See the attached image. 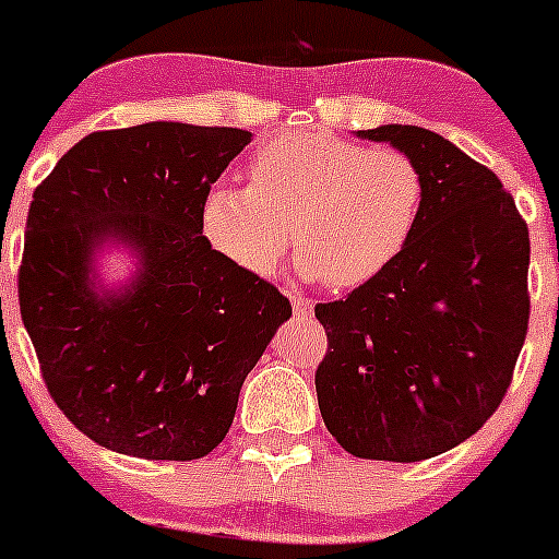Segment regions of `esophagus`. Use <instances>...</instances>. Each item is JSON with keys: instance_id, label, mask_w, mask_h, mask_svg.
<instances>
[{"instance_id": "esophagus-1", "label": "esophagus", "mask_w": 559, "mask_h": 559, "mask_svg": "<svg viewBox=\"0 0 559 559\" xmlns=\"http://www.w3.org/2000/svg\"><path fill=\"white\" fill-rule=\"evenodd\" d=\"M290 307H294V312L296 316H301V318H310L312 312H316V305H312L310 299H305V296H290Z\"/></svg>"}]
</instances>
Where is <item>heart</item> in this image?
Wrapping results in <instances>:
<instances>
[{
  "mask_svg": "<svg viewBox=\"0 0 559 559\" xmlns=\"http://www.w3.org/2000/svg\"><path fill=\"white\" fill-rule=\"evenodd\" d=\"M423 203V169L408 153L332 131H288L254 147L249 183L216 180L205 189L200 230L254 276L280 265L294 236L299 269L348 290L401 258Z\"/></svg>",
  "mask_w": 559,
  "mask_h": 559,
  "instance_id": "heart-1",
  "label": "heart"
}]
</instances>
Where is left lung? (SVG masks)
Returning a JSON list of instances; mask_svg holds the SVG:
<instances>
[{
  "label": "left lung",
  "instance_id": "left-lung-1",
  "mask_svg": "<svg viewBox=\"0 0 559 559\" xmlns=\"http://www.w3.org/2000/svg\"><path fill=\"white\" fill-rule=\"evenodd\" d=\"M423 169L425 203L401 258L316 307L329 348L316 370L329 433L356 459H433L486 425L530 323V233L488 167L417 126H379Z\"/></svg>",
  "mask_w": 559,
  "mask_h": 559
}]
</instances>
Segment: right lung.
<instances>
[{
    "label": "right lung",
    "mask_w": 559,
    "mask_h": 559,
    "mask_svg": "<svg viewBox=\"0 0 559 559\" xmlns=\"http://www.w3.org/2000/svg\"><path fill=\"white\" fill-rule=\"evenodd\" d=\"M241 129L145 123L95 131L32 194L21 321L57 408L115 453L194 461L230 430L238 392L290 301L222 258L200 230ZM126 242L141 271L94 290V249Z\"/></svg>",
    "instance_id": "obj_1"
}]
</instances>
